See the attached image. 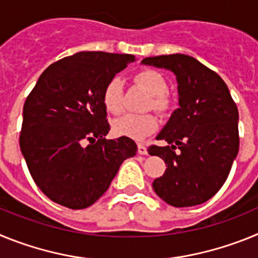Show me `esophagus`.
<instances>
[{"mask_svg": "<svg viewBox=\"0 0 258 258\" xmlns=\"http://www.w3.org/2000/svg\"><path fill=\"white\" fill-rule=\"evenodd\" d=\"M138 154L147 155V147L143 143H138Z\"/></svg>", "mask_w": 258, "mask_h": 258, "instance_id": "esophagus-1", "label": "esophagus"}]
</instances>
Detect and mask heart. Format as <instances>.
I'll return each instance as SVG.
<instances>
[{
    "instance_id": "heart-1",
    "label": "heart",
    "mask_w": 258,
    "mask_h": 258,
    "mask_svg": "<svg viewBox=\"0 0 258 258\" xmlns=\"http://www.w3.org/2000/svg\"><path fill=\"white\" fill-rule=\"evenodd\" d=\"M136 83L149 92L151 95V101L149 106L155 111L163 112L168 107V99L165 93L168 92V84L163 75L157 71L145 68L138 71L134 75ZM102 101L108 112L118 113L122 109V84L118 79L109 80L103 89ZM157 129V120L150 113L137 115V113H126V115L118 117L113 122V131L116 134L122 137H129L132 140L141 141L154 133Z\"/></svg>"
}]
</instances>
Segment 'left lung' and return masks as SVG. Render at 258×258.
Wrapping results in <instances>:
<instances>
[{
  "instance_id": "obj_1",
  "label": "left lung",
  "mask_w": 258,
  "mask_h": 258,
  "mask_svg": "<svg viewBox=\"0 0 258 258\" xmlns=\"http://www.w3.org/2000/svg\"><path fill=\"white\" fill-rule=\"evenodd\" d=\"M142 63L170 70L178 83L179 108L156 137L168 145L147 149L166 164L152 187L169 206L202 204L222 187L238 155V107L225 81L192 56L170 54Z\"/></svg>"
}]
</instances>
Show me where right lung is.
Wrapping results in <instances>:
<instances>
[{
	"mask_svg": "<svg viewBox=\"0 0 258 258\" xmlns=\"http://www.w3.org/2000/svg\"><path fill=\"white\" fill-rule=\"evenodd\" d=\"M134 60L131 54L77 52L50 64L27 97L20 150L35 183L52 202L88 208L122 161L137 154L127 137L104 138L109 124L102 101L107 83Z\"/></svg>",
	"mask_w": 258,
	"mask_h": 258,
	"instance_id": "right-lung-1",
	"label": "right lung"
}]
</instances>
